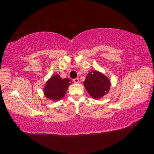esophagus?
Returning <instances> with one entry per match:
<instances>
[{
	"label": "esophagus",
	"mask_w": 154,
	"mask_h": 154,
	"mask_svg": "<svg viewBox=\"0 0 154 154\" xmlns=\"http://www.w3.org/2000/svg\"><path fill=\"white\" fill-rule=\"evenodd\" d=\"M73 82H74V83H78L79 82V79H78V78H75V79H73Z\"/></svg>",
	"instance_id": "1"
}]
</instances>
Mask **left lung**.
<instances>
[{
    "instance_id": "8db88e82",
    "label": "left lung",
    "mask_w": 154,
    "mask_h": 154,
    "mask_svg": "<svg viewBox=\"0 0 154 154\" xmlns=\"http://www.w3.org/2000/svg\"><path fill=\"white\" fill-rule=\"evenodd\" d=\"M83 83L88 92L94 98H101L110 89L109 79L98 71H92L88 73Z\"/></svg>"
}]
</instances>
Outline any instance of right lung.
<instances>
[{"label": "right lung", "instance_id": "right-lung-1", "mask_svg": "<svg viewBox=\"0 0 154 154\" xmlns=\"http://www.w3.org/2000/svg\"><path fill=\"white\" fill-rule=\"evenodd\" d=\"M71 83V81L69 79H62L58 75H53L44 87V94L48 98L59 100L64 97Z\"/></svg>", "mask_w": 154, "mask_h": 154}]
</instances>
